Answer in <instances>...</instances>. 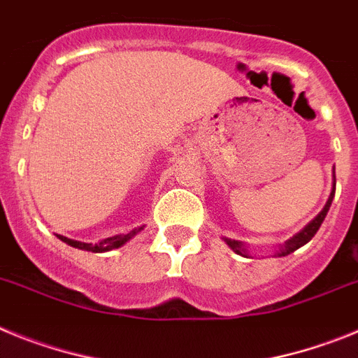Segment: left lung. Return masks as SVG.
Returning <instances> with one entry per match:
<instances>
[{
    "mask_svg": "<svg viewBox=\"0 0 358 358\" xmlns=\"http://www.w3.org/2000/svg\"><path fill=\"white\" fill-rule=\"evenodd\" d=\"M334 195H335V188H334V192H331V194H330V199H328L327 206L322 208L321 213H319L317 217H315L314 220H312V222H310L308 226L305 227V229H301V231H299V233H297V235H294L292 238L287 240L285 245H283V248H281V251L278 252V256L290 255V252H294V251H296V249L303 248L305 243H308L310 240L314 238V235H315V233H317L319 227H321L322 220H324V217H327L328 210H330L331 201H334ZM226 242H227V245H229V248L233 249V251H235V252H238V255H245V249L242 248V243H240V242H236V240H227V238H226Z\"/></svg>",
    "mask_w": 358,
    "mask_h": 358,
    "instance_id": "1",
    "label": "left lung"
}]
</instances>
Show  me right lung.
I'll list each match as a JSON object with an SVG mask.
<instances>
[{"instance_id":"1","label":"right lung","mask_w":358,"mask_h":358,"mask_svg":"<svg viewBox=\"0 0 358 358\" xmlns=\"http://www.w3.org/2000/svg\"><path fill=\"white\" fill-rule=\"evenodd\" d=\"M140 229H134L131 231L129 235H116V236H110V238H103L100 240L98 243H84V242H78V240H71V238H66V236H61L59 235V238L62 240V242H66L68 245H71V248H77V249H84V251H91V252H106V251H110V249H118L122 248L123 243L127 242V240H131L132 236L138 233Z\"/></svg>"}]
</instances>
